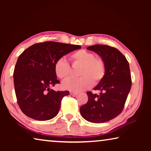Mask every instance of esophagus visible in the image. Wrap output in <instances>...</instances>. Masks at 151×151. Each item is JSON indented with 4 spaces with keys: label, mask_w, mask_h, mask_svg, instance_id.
Instances as JSON below:
<instances>
[{
    "label": "esophagus",
    "mask_w": 151,
    "mask_h": 151,
    "mask_svg": "<svg viewBox=\"0 0 151 151\" xmlns=\"http://www.w3.org/2000/svg\"><path fill=\"white\" fill-rule=\"evenodd\" d=\"M70 94H71V95H73V96H75V95H77L78 93H76V92L71 91V92H70Z\"/></svg>",
    "instance_id": "34e87169"
}]
</instances>
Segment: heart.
Listing matches in <instances>:
<instances>
[{"instance_id":"obj_1","label":"heart","mask_w":151,"mask_h":151,"mask_svg":"<svg viewBox=\"0 0 151 151\" xmlns=\"http://www.w3.org/2000/svg\"><path fill=\"white\" fill-rule=\"evenodd\" d=\"M70 60L75 65H81L78 78H70L63 83L66 90L79 92L97 85L104 78L106 66L103 59L96 57L94 53L85 50H79L70 55ZM54 70L58 78L63 80L70 75V67L65 58L61 57L55 61Z\"/></svg>"}]
</instances>
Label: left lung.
Here are the masks:
<instances>
[{"mask_svg": "<svg viewBox=\"0 0 151 151\" xmlns=\"http://www.w3.org/2000/svg\"><path fill=\"white\" fill-rule=\"evenodd\" d=\"M87 49L102 58L106 66V74L94 88L100 91V94L87 92L88 101L81 106L80 112L89 122H105L116 117L124 108L132 85L129 64L118 49L110 46L95 45Z\"/></svg>", "mask_w": 151, "mask_h": 151, "instance_id": "obj_1", "label": "left lung"}]
</instances>
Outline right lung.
Listing matches in <instances>:
<instances>
[{"instance_id":"right-lung-1","label":"right lung","mask_w":151,"mask_h":151,"mask_svg":"<svg viewBox=\"0 0 151 151\" xmlns=\"http://www.w3.org/2000/svg\"><path fill=\"white\" fill-rule=\"evenodd\" d=\"M80 48L79 45L48 41L30 46L19 56L13 73L14 85L18 104L25 115L37 121L57 116L61 101L69 92L50 88L60 83L55 63Z\"/></svg>"}]
</instances>
